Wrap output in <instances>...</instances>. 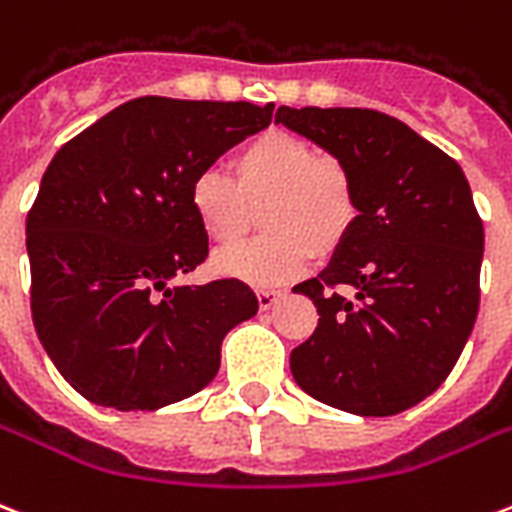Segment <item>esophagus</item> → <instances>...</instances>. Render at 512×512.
I'll use <instances>...</instances> for the list:
<instances>
[{
    "label": "esophagus",
    "instance_id": "34e87169",
    "mask_svg": "<svg viewBox=\"0 0 512 512\" xmlns=\"http://www.w3.org/2000/svg\"><path fill=\"white\" fill-rule=\"evenodd\" d=\"M282 295L284 290H257V303H260V308H271Z\"/></svg>",
    "mask_w": 512,
    "mask_h": 512
}]
</instances>
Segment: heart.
I'll return each mask as SVG.
<instances>
[{
    "label": "heart",
    "instance_id": "1",
    "mask_svg": "<svg viewBox=\"0 0 512 512\" xmlns=\"http://www.w3.org/2000/svg\"><path fill=\"white\" fill-rule=\"evenodd\" d=\"M233 179L206 169L195 174L187 204L214 247H233L260 209L265 236L225 252L214 268L252 287H276L306 271L314 252H333L346 241L360 201L349 169L319 155L303 136L265 131L230 161Z\"/></svg>",
    "mask_w": 512,
    "mask_h": 512
}]
</instances>
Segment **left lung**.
<instances>
[{"mask_svg":"<svg viewBox=\"0 0 512 512\" xmlns=\"http://www.w3.org/2000/svg\"><path fill=\"white\" fill-rule=\"evenodd\" d=\"M276 123L338 158L360 201L325 271L292 287L319 311L314 335L292 349V378L338 411L395 416L446 381L478 317L483 222L467 177L376 109L279 107Z\"/></svg>","mask_w":512,"mask_h":512,"instance_id":"1","label":"left lung"}]
</instances>
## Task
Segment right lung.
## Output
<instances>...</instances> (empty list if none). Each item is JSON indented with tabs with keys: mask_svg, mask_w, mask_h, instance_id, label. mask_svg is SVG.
I'll use <instances>...</instances> for the list:
<instances>
[{
	"mask_svg": "<svg viewBox=\"0 0 512 512\" xmlns=\"http://www.w3.org/2000/svg\"><path fill=\"white\" fill-rule=\"evenodd\" d=\"M271 117L273 104L142 96L50 161L26 217L31 317L85 400L158 411L212 384L222 338L257 298L239 279L171 287L209 252L187 193Z\"/></svg>",
	"mask_w": 512,
	"mask_h": 512,
	"instance_id": "right-lung-1",
	"label": "right lung"
}]
</instances>
